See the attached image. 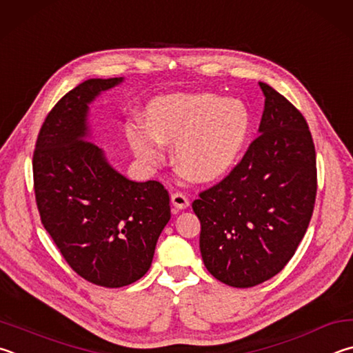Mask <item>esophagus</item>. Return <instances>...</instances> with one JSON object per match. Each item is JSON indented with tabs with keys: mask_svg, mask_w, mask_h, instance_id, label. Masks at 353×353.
Instances as JSON below:
<instances>
[{
	"mask_svg": "<svg viewBox=\"0 0 353 353\" xmlns=\"http://www.w3.org/2000/svg\"><path fill=\"white\" fill-rule=\"evenodd\" d=\"M170 200H172V205L175 206L176 209H186V208L189 206V203H190L188 196L184 195L183 192H175V194H172Z\"/></svg>",
	"mask_w": 353,
	"mask_h": 353,
	"instance_id": "34e87169",
	"label": "esophagus"
}]
</instances>
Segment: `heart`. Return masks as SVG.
<instances>
[{
	"label": "heart",
	"mask_w": 353,
	"mask_h": 353,
	"mask_svg": "<svg viewBox=\"0 0 353 353\" xmlns=\"http://www.w3.org/2000/svg\"><path fill=\"white\" fill-rule=\"evenodd\" d=\"M148 128L133 133V145L142 158L154 163L158 141L175 145L180 169L196 181H211L237 163L246 144L251 117L239 99L215 94H170L152 102Z\"/></svg>",
	"instance_id": "heart-1"
}]
</instances>
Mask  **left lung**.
<instances>
[{
	"label": "left lung",
	"instance_id": "obj_1",
	"mask_svg": "<svg viewBox=\"0 0 353 353\" xmlns=\"http://www.w3.org/2000/svg\"><path fill=\"white\" fill-rule=\"evenodd\" d=\"M259 85L265 94L261 134L223 180L192 203L205 267L237 288L259 285L290 262L310 223L318 189L305 117L270 85Z\"/></svg>",
	"mask_w": 353,
	"mask_h": 353
}]
</instances>
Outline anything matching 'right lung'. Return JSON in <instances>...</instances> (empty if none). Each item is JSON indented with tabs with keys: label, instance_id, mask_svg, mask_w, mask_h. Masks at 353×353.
Masks as SVG:
<instances>
[{
	"label": "right lung",
	"instance_id": "obj_1",
	"mask_svg": "<svg viewBox=\"0 0 353 353\" xmlns=\"http://www.w3.org/2000/svg\"><path fill=\"white\" fill-rule=\"evenodd\" d=\"M119 82L122 77L88 79L66 92L43 122L32 158L43 226L80 277L107 288L147 273L170 220L163 184L127 180L88 139V103Z\"/></svg>",
	"mask_w": 353,
	"mask_h": 353
}]
</instances>
